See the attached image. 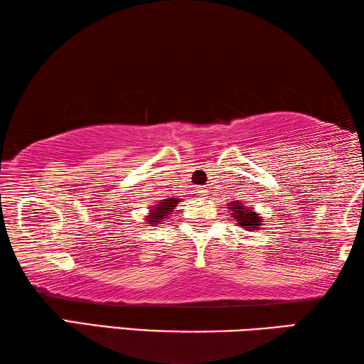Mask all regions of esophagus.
Here are the masks:
<instances>
[{
    "label": "esophagus",
    "mask_w": 364,
    "mask_h": 364,
    "mask_svg": "<svg viewBox=\"0 0 364 364\" xmlns=\"http://www.w3.org/2000/svg\"><path fill=\"white\" fill-rule=\"evenodd\" d=\"M197 193H199V196L205 197V196H208V189L205 186H200V188H197Z\"/></svg>",
    "instance_id": "esophagus-1"
}]
</instances>
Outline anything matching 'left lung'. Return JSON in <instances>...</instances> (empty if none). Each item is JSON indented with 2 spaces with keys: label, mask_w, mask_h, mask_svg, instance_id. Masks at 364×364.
I'll use <instances>...</instances> for the list:
<instances>
[{
  "label": "left lung",
  "mask_w": 364,
  "mask_h": 364,
  "mask_svg": "<svg viewBox=\"0 0 364 364\" xmlns=\"http://www.w3.org/2000/svg\"><path fill=\"white\" fill-rule=\"evenodd\" d=\"M228 208L231 210L232 218L236 220L237 225L244 228V230L257 231L258 228L263 225L260 215H258L252 207L242 205L241 200H232L231 204L228 205Z\"/></svg>",
  "instance_id": "obj_1"
}]
</instances>
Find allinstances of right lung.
I'll use <instances>...</instances> for the list:
<instances>
[{
  "label": "right lung",
  "mask_w": 364,
  "mask_h": 364,
  "mask_svg": "<svg viewBox=\"0 0 364 364\" xmlns=\"http://www.w3.org/2000/svg\"><path fill=\"white\" fill-rule=\"evenodd\" d=\"M180 199H164L157 202L156 205L151 207V212L146 215V221L151 226L160 225L165 218H168V215L175 210V207Z\"/></svg>",
  "instance_id": "right-lung-1"
}]
</instances>
